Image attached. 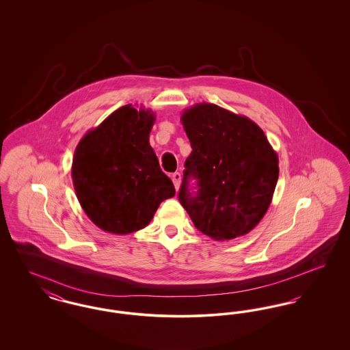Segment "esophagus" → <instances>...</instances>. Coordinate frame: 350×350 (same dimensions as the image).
<instances>
[{
  "mask_svg": "<svg viewBox=\"0 0 350 350\" xmlns=\"http://www.w3.org/2000/svg\"><path fill=\"white\" fill-rule=\"evenodd\" d=\"M172 181H173V183H174L176 189L178 190V187H180V183H181V173H178V172L173 173V174H172Z\"/></svg>",
  "mask_w": 350,
  "mask_h": 350,
  "instance_id": "esophagus-1",
  "label": "esophagus"
}]
</instances>
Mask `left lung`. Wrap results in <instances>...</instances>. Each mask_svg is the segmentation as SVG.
<instances>
[{"label": "left lung", "mask_w": 350, "mask_h": 350, "mask_svg": "<svg viewBox=\"0 0 350 350\" xmlns=\"http://www.w3.org/2000/svg\"><path fill=\"white\" fill-rule=\"evenodd\" d=\"M181 120L193 148L178 193L183 208L214 240L250 232L265 215L280 173L265 133L248 118L214 103L185 110Z\"/></svg>", "instance_id": "1"}]
</instances>
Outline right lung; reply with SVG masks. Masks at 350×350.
Segmentation results:
<instances>
[{"label":"right lung","instance_id":"obj_1","mask_svg":"<svg viewBox=\"0 0 350 350\" xmlns=\"http://www.w3.org/2000/svg\"><path fill=\"white\" fill-rule=\"evenodd\" d=\"M150 110L126 105L79 143L72 178L85 214L106 232L127 234L150 224L176 189L150 146Z\"/></svg>","mask_w":350,"mask_h":350}]
</instances>
